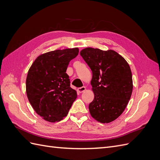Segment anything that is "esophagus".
I'll use <instances>...</instances> for the list:
<instances>
[{"instance_id":"obj_1","label":"esophagus","mask_w":160,"mask_h":160,"mask_svg":"<svg viewBox=\"0 0 160 160\" xmlns=\"http://www.w3.org/2000/svg\"><path fill=\"white\" fill-rule=\"evenodd\" d=\"M85 90H86L85 87H81V88H79L77 89V91H78V92L80 93H83V92H84Z\"/></svg>"}]
</instances>
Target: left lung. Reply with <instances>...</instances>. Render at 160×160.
Returning a JSON list of instances; mask_svg holds the SVG:
<instances>
[{
    "mask_svg": "<svg viewBox=\"0 0 160 160\" xmlns=\"http://www.w3.org/2000/svg\"><path fill=\"white\" fill-rule=\"evenodd\" d=\"M81 56L92 71L94 99L89 105L92 118L108 123L122 114L133 90L132 74L124 58L113 50L88 47Z\"/></svg>",
    "mask_w": 160,
    "mask_h": 160,
    "instance_id": "obj_1",
    "label": "left lung"
}]
</instances>
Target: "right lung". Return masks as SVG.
Wrapping results in <instances>:
<instances>
[{
	"label": "right lung",
	"instance_id": "right-lung-1",
	"mask_svg": "<svg viewBox=\"0 0 160 160\" xmlns=\"http://www.w3.org/2000/svg\"><path fill=\"white\" fill-rule=\"evenodd\" d=\"M78 53V48L43 53L28 71V99L35 112L47 122H58L66 117L77 98V91L70 87L66 71Z\"/></svg>",
	"mask_w": 160,
	"mask_h": 160
}]
</instances>
